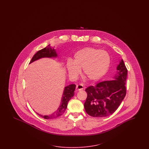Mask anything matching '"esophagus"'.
I'll list each match as a JSON object with an SVG mask.
<instances>
[{"mask_svg":"<svg viewBox=\"0 0 149 149\" xmlns=\"http://www.w3.org/2000/svg\"><path fill=\"white\" fill-rule=\"evenodd\" d=\"M84 89V87L83 86V85H82V84L77 85V87H76V90L77 91L82 90Z\"/></svg>","mask_w":149,"mask_h":149,"instance_id":"esophagus-1","label":"esophagus"}]
</instances>
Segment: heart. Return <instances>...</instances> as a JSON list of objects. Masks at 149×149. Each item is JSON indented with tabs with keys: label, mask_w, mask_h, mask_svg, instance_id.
<instances>
[{
	"label": "heart",
	"mask_w": 149,
	"mask_h": 149,
	"mask_svg": "<svg viewBox=\"0 0 149 149\" xmlns=\"http://www.w3.org/2000/svg\"><path fill=\"white\" fill-rule=\"evenodd\" d=\"M110 57L105 51L86 47L78 51L74 56L73 62L68 61L66 68L69 75L76 78L82 69V74L89 81L100 79L108 70Z\"/></svg>",
	"instance_id": "obj_1"
}]
</instances>
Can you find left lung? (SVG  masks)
I'll list each match as a JSON object with an SVG mask.
<instances>
[{
    "instance_id": "1",
    "label": "left lung",
    "mask_w": 149,
    "mask_h": 149,
    "mask_svg": "<svg viewBox=\"0 0 149 149\" xmlns=\"http://www.w3.org/2000/svg\"><path fill=\"white\" fill-rule=\"evenodd\" d=\"M117 70L113 80L99 82L85 90L87 97L84 107L89 115L107 117L113 114L120 105L126 95L127 69L123 59L117 65Z\"/></svg>"
}]
</instances>
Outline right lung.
Wrapping results in <instances>:
<instances>
[{
  "label": "right lung",
  "mask_w": 149,
  "mask_h": 149,
  "mask_svg": "<svg viewBox=\"0 0 149 149\" xmlns=\"http://www.w3.org/2000/svg\"><path fill=\"white\" fill-rule=\"evenodd\" d=\"M57 57V54L54 49H52L50 45H49L44 49L38 51L33 57L30 63H31L36 60L42 58H56ZM76 85L71 84L64 87L63 95L62 97L61 104L58 109L50 115H42L38 113H36L45 119H52L59 117L63 114L67 108L68 102L74 95V91L75 90Z\"/></svg>",
  "instance_id": "right-lung-1"
}]
</instances>
